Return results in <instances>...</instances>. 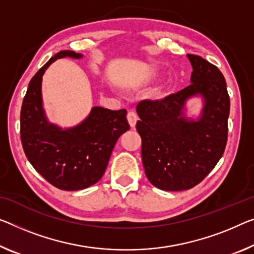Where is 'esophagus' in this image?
<instances>
[{"instance_id":"1","label":"esophagus","mask_w":254,"mask_h":254,"mask_svg":"<svg viewBox=\"0 0 254 254\" xmlns=\"http://www.w3.org/2000/svg\"><path fill=\"white\" fill-rule=\"evenodd\" d=\"M127 119H128V123H129V125H130V127L134 128L136 126V123H137L138 117H137V115H136L135 111L130 110V111H128V114H127Z\"/></svg>"}]
</instances>
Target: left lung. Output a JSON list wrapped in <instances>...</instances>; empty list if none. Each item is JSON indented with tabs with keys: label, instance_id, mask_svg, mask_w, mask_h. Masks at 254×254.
<instances>
[{
	"label": "left lung",
	"instance_id": "obj_1",
	"mask_svg": "<svg viewBox=\"0 0 254 254\" xmlns=\"http://www.w3.org/2000/svg\"><path fill=\"white\" fill-rule=\"evenodd\" d=\"M193 71L190 86L163 100L136 107L147 179L163 190H184L206 177L224 154L228 135L229 95L225 78L203 58L187 54ZM200 95L204 109L197 121L184 114L186 101Z\"/></svg>",
	"mask_w": 254,
	"mask_h": 254
}]
</instances>
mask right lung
<instances>
[{
    "label": "right lung",
    "mask_w": 254,
    "mask_h": 254,
    "mask_svg": "<svg viewBox=\"0 0 254 254\" xmlns=\"http://www.w3.org/2000/svg\"><path fill=\"white\" fill-rule=\"evenodd\" d=\"M80 59L73 51H60L35 73L22 101L20 137L35 170L50 184L64 190H84L103 176L115 144L129 129L127 111L94 107L79 125L61 128L46 118L42 101V77L61 58Z\"/></svg>",
    "instance_id": "1"
}]
</instances>
